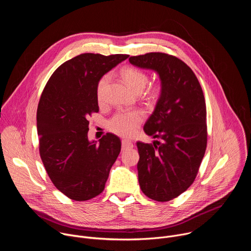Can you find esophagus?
Returning a JSON list of instances; mask_svg holds the SVG:
<instances>
[{"instance_id":"obj_1","label":"esophagus","mask_w":251,"mask_h":251,"mask_svg":"<svg viewBox=\"0 0 251 251\" xmlns=\"http://www.w3.org/2000/svg\"><path fill=\"white\" fill-rule=\"evenodd\" d=\"M133 148V144L128 141V140H122V149L126 150V149H131Z\"/></svg>"}]
</instances>
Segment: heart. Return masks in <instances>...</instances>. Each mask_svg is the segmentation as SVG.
Returning <instances> with one entry per match:
<instances>
[{"label":"heart","mask_w":251,"mask_h":251,"mask_svg":"<svg viewBox=\"0 0 251 251\" xmlns=\"http://www.w3.org/2000/svg\"><path fill=\"white\" fill-rule=\"evenodd\" d=\"M120 75L124 82L127 84V86L137 94L141 93L145 89L149 81L147 74L132 66L122 68L120 71ZM108 81L109 76L106 75H103L97 83L96 95L97 100L99 102H102L104 99V92ZM160 93L161 86L158 84L151 86L148 90V96L151 99H156L160 95ZM143 120H144V114L140 110L118 112L108 121V123H107V128L118 136L130 137L137 131Z\"/></svg>","instance_id":"heart-1"}]
</instances>
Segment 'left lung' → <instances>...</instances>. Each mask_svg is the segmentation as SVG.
Returning a JSON list of instances; mask_svg holds the SVG:
<instances>
[{
  "instance_id": "obj_1",
  "label": "left lung",
  "mask_w": 251,
  "mask_h": 251,
  "mask_svg": "<svg viewBox=\"0 0 251 251\" xmlns=\"http://www.w3.org/2000/svg\"><path fill=\"white\" fill-rule=\"evenodd\" d=\"M131 64L151 69L160 77L161 93L144 125L153 144L137 142L138 181L142 192L168 201L194 183L206 148V108L193 70L176 56L149 52L131 56Z\"/></svg>"
}]
</instances>
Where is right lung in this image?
Here are the masks:
<instances>
[{
    "label": "right lung",
    "instance_id": "add662e5",
    "mask_svg": "<svg viewBox=\"0 0 251 251\" xmlns=\"http://www.w3.org/2000/svg\"><path fill=\"white\" fill-rule=\"evenodd\" d=\"M128 56L79 54L54 71L42 93L37 112L40 155L52 184L71 200L83 201L101 194L121 151V141L112 133L99 144L88 140V116L99 111V79Z\"/></svg>",
    "mask_w": 251,
    "mask_h": 251
}]
</instances>
